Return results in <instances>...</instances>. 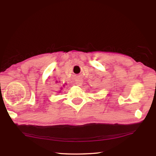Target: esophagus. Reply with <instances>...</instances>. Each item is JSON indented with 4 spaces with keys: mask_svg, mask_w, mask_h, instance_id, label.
Instances as JSON below:
<instances>
[{
    "mask_svg": "<svg viewBox=\"0 0 156 156\" xmlns=\"http://www.w3.org/2000/svg\"><path fill=\"white\" fill-rule=\"evenodd\" d=\"M76 81L77 82V84H81L83 82V77H82V75H78L76 76Z\"/></svg>",
    "mask_w": 156,
    "mask_h": 156,
    "instance_id": "34e87169",
    "label": "esophagus"
}]
</instances>
